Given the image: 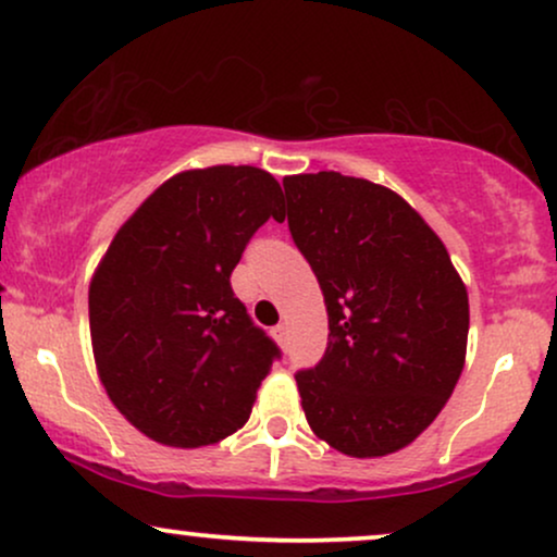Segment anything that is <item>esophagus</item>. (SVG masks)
Returning <instances> with one entry per match:
<instances>
[{
  "mask_svg": "<svg viewBox=\"0 0 557 557\" xmlns=\"http://www.w3.org/2000/svg\"><path fill=\"white\" fill-rule=\"evenodd\" d=\"M273 336H276L278 342H284V338H286V323H278L276 329H273Z\"/></svg>",
  "mask_w": 557,
  "mask_h": 557,
  "instance_id": "obj_1",
  "label": "esophagus"
}]
</instances>
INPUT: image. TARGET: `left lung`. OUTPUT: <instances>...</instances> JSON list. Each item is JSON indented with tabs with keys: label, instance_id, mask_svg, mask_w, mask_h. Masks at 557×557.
Returning a JSON list of instances; mask_svg holds the SVG:
<instances>
[{
	"label": "left lung",
	"instance_id": "obj_1",
	"mask_svg": "<svg viewBox=\"0 0 557 557\" xmlns=\"http://www.w3.org/2000/svg\"><path fill=\"white\" fill-rule=\"evenodd\" d=\"M294 245L329 310V346L297 388L312 433L355 459L409 446L463 370L467 286L394 189L338 172L284 180Z\"/></svg>",
	"mask_w": 557,
	"mask_h": 557
}]
</instances>
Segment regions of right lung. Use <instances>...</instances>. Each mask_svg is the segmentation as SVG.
<instances>
[{"mask_svg":"<svg viewBox=\"0 0 557 557\" xmlns=\"http://www.w3.org/2000/svg\"><path fill=\"white\" fill-rule=\"evenodd\" d=\"M278 200L263 169L182 172L129 215L98 263L88 292L98 375L150 441L211 446L250 417L281 349L228 278Z\"/></svg>","mask_w":557,"mask_h":557,"instance_id":"right-lung-1","label":"right lung"}]
</instances>
